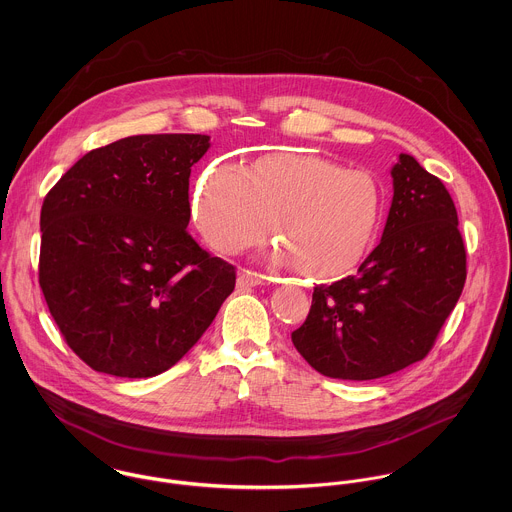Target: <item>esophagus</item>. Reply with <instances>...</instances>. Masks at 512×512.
<instances>
[{
	"mask_svg": "<svg viewBox=\"0 0 512 512\" xmlns=\"http://www.w3.org/2000/svg\"><path fill=\"white\" fill-rule=\"evenodd\" d=\"M264 276L258 274V272H252V270H242L238 274V288L240 290H250V288H256V286H262L264 284Z\"/></svg>",
	"mask_w": 512,
	"mask_h": 512,
	"instance_id": "1",
	"label": "esophagus"
}]
</instances>
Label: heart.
<instances>
[{
    "instance_id": "b5f03b06",
    "label": "heart",
    "mask_w": 512,
    "mask_h": 512,
    "mask_svg": "<svg viewBox=\"0 0 512 512\" xmlns=\"http://www.w3.org/2000/svg\"><path fill=\"white\" fill-rule=\"evenodd\" d=\"M382 189L359 169L307 153H272L248 171L213 163L195 193V222L222 254L264 242L276 220V262L315 280L351 272L376 240Z\"/></svg>"
}]
</instances>
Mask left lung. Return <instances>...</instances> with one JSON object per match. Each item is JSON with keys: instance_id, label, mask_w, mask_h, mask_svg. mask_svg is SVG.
I'll return each instance as SVG.
<instances>
[{"instance_id": "8db88e82", "label": "left lung", "mask_w": 512, "mask_h": 512, "mask_svg": "<svg viewBox=\"0 0 512 512\" xmlns=\"http://www.w3.org/2000/svg\"><path fill=\"white\" fill-rule=\"evenodd\" d=\"M380 244L355 276L317 286L293 347L317 372L372 380L422 361L453 311L467 254L451 195L412 155L392 167Z\"/></svg>"}]
</instances>
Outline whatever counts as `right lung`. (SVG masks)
Returning <instances> with one entry per match:
<instances>
[{"label":"right lung","instance_id":"add662e5","mask_svg":"<svg viewBox=\"0 0 512 512\" xmlns=\"http://www.w3.org/2000/svg\"><path fill=\"white\" fill-rule=\"evenodd\" d=\"M201 134L130 136L82 155L41 209L39 286L67 345L98 372L147 378L201 339L234 266L187 232Z\"/></svg>","mask_w":512,"mask_h":512}]
</instances>
